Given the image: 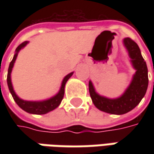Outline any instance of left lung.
<instances>
[{"instance_id":"8db88e82","label":"left lung","mask_w":154,"mask_h":154,"mask_svg":"<svg viewBox=\"0 0 154 154\" xmlns=\"http://www.w3.org/2000/svg\"><path fill=\"white\" fill-rule=\"evenodd\" d=\"M123 45L127 49L131 63L136 72L134 74L131 83L121 97L108 98L100 96L95 92L92 81H89V92L94 105L103 112L115 115L125 114L135 108L145 96L148 86L147 67L139 46L129 38L123 39Z\"/></svg>"}]
</instances>
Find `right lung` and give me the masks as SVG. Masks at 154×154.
Here are the masks:
<instances>
[{"mask_svg": "<svg viewBox=\"0 0 154 154\" xmlns=\"http://www.w3.org/2000/svg\"><path fill=\"white\" fill-rule=\"evenodd\" d=\"M27 44H28V42L26 41V42H24L21 45H19L16 48V50H15L14 56V58H13L12 62H10V64H9L8 71V79H7V80H8V86L9 91L11 92V94H12L13 98L14 99V101L20 107L21 109H24L25 111H26L28 113H31V114L44 115V114H46V113L50 112L51 110L55 109L60 105L62 98H63V96H64L65 85H66V83H67L68 79L73 75L74 72L68 74V75H66L64 77L59 92L54 97H52V98H49V99H46V100H43V101H26V100H23V99L20 98L17 96V94L15 93L14 90V87H13V85H12L11 73H12V69L14 68V62L16 61V58L18 56L19 51H20L21 49H23Z\"/></svg>", "mask_w": 154, "mask_h": 154, "instance_id": "obj_1", "label": "right lung"}]
</instances>
